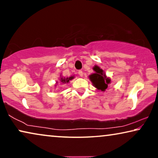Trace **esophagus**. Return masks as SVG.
Wrapping results in <instances>:
<instances>
[{
  "label": "esophagus",
  "mask_w": 158,
  "mask_h": 158,
  "mask_svg": "<svg viewBox=\"0 0 158 158\" xmlns=\"http://www.w3.org/2000/svg\"><path fill=\"white\" fill-rule=\"evenodd\" d=\"M78 75H80V77H83V72L82 70H79L78 71Z\"/></svg>",
  "instance_id": "esophagus-1"
}]
</instances>
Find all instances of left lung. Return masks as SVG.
<instances>
[{
  "label": "left lung",
  "instance_id": "1",
  "mask_svg": "<svg viewBox=\"0 0 158 158\" xmlns=\"http://www.w3.org/2000/svg\"><path fill=\"white\" fill-rule=\"evenodd\" d=\"M93 69L95 73L89 75V79L94 87L101 91H105L109 84L111 83V79L106 75L104 71L98 66L95 65Z\"/></svg>",
  "mask_w": 158,
  "mask_h": 158
}]
</instances>
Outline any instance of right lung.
Returning <instances> with one entry per match:
<instances>
[{
  "instance_id": "right-lung-1",
  "label": "right lung",
  "mask_w": 158,
  "mask_h": 158,
  "mask_svg": "<svg viewBox=\"0 0 158 158\" xmlns=\"http://www.w3.org/2000/svg\"><path fill=\"white\" fill-rule=\"evenodd\" d=\"M74 78V77L73 76H71V77H63V76H61L60 77V83H68L69 82H70V81H71V80Z\"/></svg>"
}]
</instances>
